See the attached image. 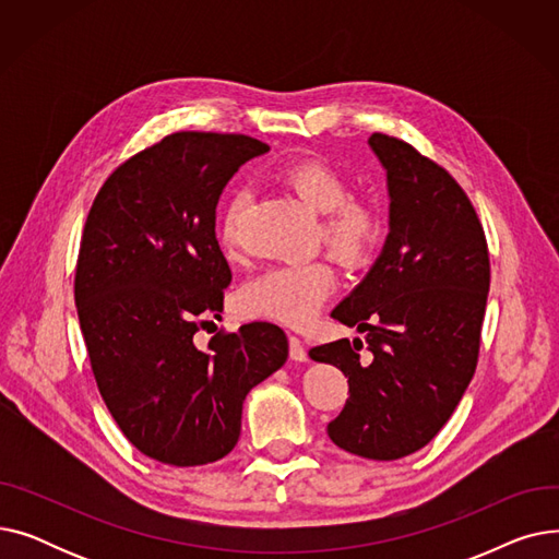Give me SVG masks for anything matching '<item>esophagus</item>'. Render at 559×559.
<instances>
[{"label":"esophagus","instance_id":"esophagus-1","mask_svg":"<svg viewBox=\"0 0 559 559\" xmlns=\"http://www.w3.org/2000/svg\"><path fill=\"white\" fill-rule=\"evenodd\" d=\"M289 358L295 362H306L308 360V350L304 342L297 335H289Z\"/></svg>","mask_w":559,"mask_h":559}]
</instances>
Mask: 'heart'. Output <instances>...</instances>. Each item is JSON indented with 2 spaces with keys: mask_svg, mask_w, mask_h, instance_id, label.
<instances>
[{
  "mask_svg": "<svg viewBox=\"0 0 559 559\" xmlns=\"http://www.w3.org/2000/svg\"><path fill=\"white\" fill-rule=\"evenodd\" d=\"M281 181L310 211L326 215L321 238L346 264L367 260L380 238V215L373 205L348 199L342 174L324 160H299L281 171ZM245 197H235L222 224V245L238 249V222ZM335 289V272L321 260L285 262L247 281L238 295V308L247 317H267L287 326H304Z\"/></svg>",
  "mask_w": 559,
  "mask_h": 559,
  "instance_id": "b5f03b06",
  "label": "heart"
}]
</instances>
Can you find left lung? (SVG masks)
Wrapping results in <instances>:
<instances>
[{"mask_svg": "<svg viewBox=\"0 0 559 559\" xmlns=\"http://www.w3.org/2000/svg\"><path fill=\"white\" fill-rule=\"evenodd\" d=\"M388 179V238L371 270L331 317L365 333L310 348L348 376V399L329 424L360 457L399 460L451 419L478 362L489 292L485 233L453 176L403 140L373 133ZM367 345L372 360H359Z\"/></svg>", "mask_w": 559, "mask_h": 559, "instance_id": "8db88e82", "label": "left lung"}]
</instances>
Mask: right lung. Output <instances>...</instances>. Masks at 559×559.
Here are the masks:
<instances>
[{
	"mask_svg": "<svg viewBox=\"0 0 559 559\" xmlns=\"http://www.w3.org/2000/svg\"><path fill=\"white\" fill-rule=\"evenodd\" d=\"M267 152L249 135L171 133L117 167L87 213L74 278L87 356L117 426L163 464L228 455L247 394L287 360V337L267 321L194 344L230 283L219 197Z\"/></svg>",
	"mask_w": 559,
	"mask_h": 559,
	"instance_id": "obj_1",
	"label": "right lung"
}]
</instances>
